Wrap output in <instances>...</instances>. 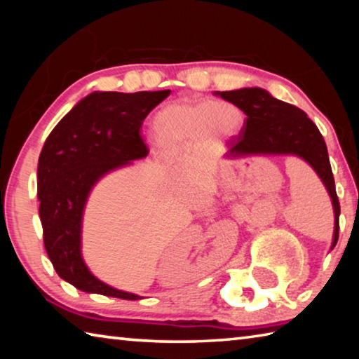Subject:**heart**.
<instances>
[{
	"instance_id": "b5f03b06",
	"label": "heart",
	"mask_w": 359,
	"mask_h": 359,
	"mask_svg": "<svg viewBox=\"0 0 359 359\" xmlns=\"http://www.w3.org/2000/svg\"><path fill=\"white\" fill-rule=\"evenodd\" d=\"M242 112L224 101H177L161 107L151 120L156 147L166 154L191 147L203 137L233 136Z\"/></svg>"
}]
</instances>
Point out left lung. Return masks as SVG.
Returning <instances> with one entry per match:
<instances>
[{
    "label": "left lung",
    "instance_id": "8db88e82",
    "mask_svg": "<svg viewBox=\"0 0 359 359\" xmlns=\"http://www.w3.org/2000/svg\"><path fill=\"white\" fill-rule=\"evenodd\" d=\"M247 115L239 135L228 142L226 158L244 155H294L313 168L330 193L334 209V238L339 239L340 204L325 139L317 125L299 107L283 102L263 88H239L217 92Z\"/></svg>",
    "mask_w": 359,
    "mask_h": 359
}]
</instances>
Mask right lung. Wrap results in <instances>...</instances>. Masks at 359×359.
I'll list each match as a JSON object with an SVG mask.
<instances>
[{"label": "right lung", "instance_id": "right-lung-1", "mask_svg": "<svg viewBox=\"0 0 359 359\" xmlns=\"http://www.w3.org/2000/svg\"><path fill=\"white\" fill-rule=\"evenodd\" d=\"M171 90L93 92L60 120L46 139L38 163L39 218L44 245L57 274L77 290L136 301L137 294L96 278L81 252L85 203L107 172L149 155L141 136L144 118Z\"/></svg>", "mask_w": 359, "mask_h": 359}]
</instances>
